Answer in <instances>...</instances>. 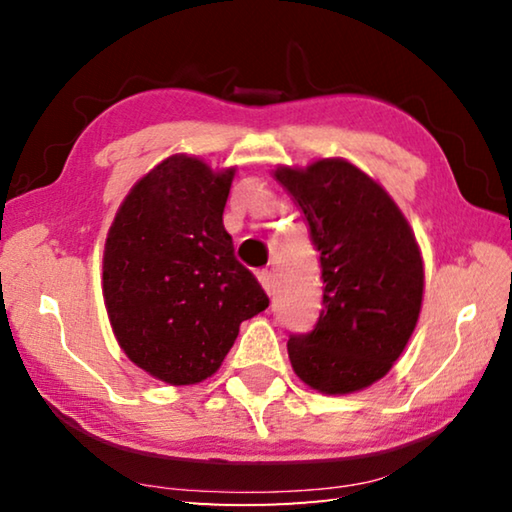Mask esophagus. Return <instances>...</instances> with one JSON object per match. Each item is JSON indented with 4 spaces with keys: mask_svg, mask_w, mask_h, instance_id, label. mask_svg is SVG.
<instances>
[{
    "mask_svg": "<svg viewBox=\"0 0 512 512\" xmlns=\"http://www.w3.org/2000/svg\"><path fill=\"white\" fill-rule=\"evenodd\" d=\"M257 277H259V282H262L264 291L268 293V296H271V293H273V273L268 271V268H264V271L257 273Z\"/></svg>",
    "mask_w": 512,
    "mask_h": 512,
    "instance_id": "obj_1",
    "label": "esophagus"
}]
</instances>
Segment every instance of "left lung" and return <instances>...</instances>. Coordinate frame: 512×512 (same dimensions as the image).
<instances>
[{
	"mask_svg": "<svg viewBox=\"0 0 512 512\" xmlns=\"http://www.w3.org/2000/svg\"><path fill=\"white\" fill-rule=\"evenodd\" d=\"M275 178L305 214L323 277L314 329L289 336L291 366L320 393L361 391L391 370L418 323V244L393 198L350 162L282 167Z\"/></svg>",
	"mask_w": 512,
	"mask_h": 512,
	"instance_id": "1",
	"label": "left lung"
}]
</instances>
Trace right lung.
I'll use <instances>...</instances> for the list:
<instances>
[{
  "instance_id": "1",
  "label": "right lung",
  "mask_w": 512,
  "mask_h": 512,
  "mask_svg": "<svg viewBox=\"0 0 512 512\" xmlns=\"http://www.w3.org/2000/svg\"><path fill=\"white\" fill-rule=\"evenodd\" d=\"M235 169L171 155L121 203L103 253V298L121 350L173 386L219 370L244 320L268 307L223 228Z\"/></svg>"
}]
</instances>
